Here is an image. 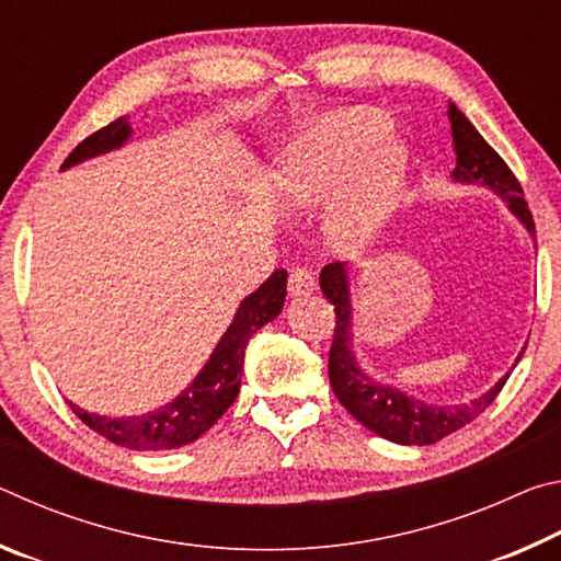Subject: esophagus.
Wrapping results in <instances>:
<instances>
[{
	"instance_id": "1",
	"label": "esophagus",
	"mask_w": 561,
	"mask_h": 561,
	"mask_svg": "<svg viewBox=\"0 0 561 561\" xmlns=\"http://www.w3.org/2000/svg\"><path fill=\"white\" fill-rule=\"evenodd\" d=\"M314 291V277L307 270H291L289 272V294L291 297H307Z\"/></svg>"
}]
</instances>
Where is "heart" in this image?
Here are the masks:
<instances>
[{
	"label": "heart",
	"instance_id": "heart-1",
	"mask_svg": "<svg viewBox=\"0 0 561 561\" xmlns=\"http://www.w3.org/2000/svg\"><path fill=\"white\" fill-rule=\"evenodd\" d=\"M284 193L297 213L329 201L324 240L331 252H364L376 242L401 193L405 153L388 121L371 111H334L291 140Z\"/></svg>",
	"mask_w": 561,
	"mask_h": 561
}]
</instances>
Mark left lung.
Listing matches in <instances>:
<instances>
[{"mask_svg": "<svg viewBox=\"0 0 561 561\" xmlns=\"http://www.w3.org/2000/svg\"><path fill=\"white\" fill-rule=\"evenodd\" d=\"M448 118L453 126L450 130L455 146V183L488 185L492 193H497L507 203L510 213L527 227V232L535 234V220H531L525 193H522L517 178L512 175L505 160L488 146V140L462 116V111H458L455 103H448ZM319 284L324 297L334 304L336 311L334 341H331L329 351L331 388H334L341 405L360 425H366L368 431H374L386 440L401 445H433L443 440L445 435L460 431L462 425L472 423L474 417L485 411L512 374L510 371L502 376L488 393L460 405H428L413 396L398 391L393 386L378 383L371 376L364 374V368L356 364L354 356V329H351L354 327V311H351L346 264H327L319 274ZM522 354H525V348L519 351L517 360Z\"/></svg>", "mask_w": 561, "mask_h": 561, "instance_id": "1", "label": "left lung"}]
</instances>
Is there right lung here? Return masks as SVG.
<instances>
[{
  "label": "right lung",
  "instance_id": "add662e5",
  "mask_svg": "<svg viewBox=\"0 0 561 561\" xmlns=\"http://www.w3.org/2000/svg\"><path fill=\"white\" fill-rule=\"evenodd\" d=\"M130 123L126 116L108 123L106 128L91 133L87 140L76 146L61 168H71L81 160L96 158L108 150L121 148L130 138ZM287 297V272L274 270L272 277L262 284L257 291L244 297L240 309L227 327L222 339L217 341L215 351L207 358L203 371L195 376L183 393L173 401L146 415L111 417L89 413L79 405H71V411L96 431L103 438L121 445L128 450H173L193 443L207 433L220 421L222 413L234 403L242 383L244 348L247 341L267 321L279 317Z\"/></svg>",
  "mask_w": 561,
  "mask_h": 561
}]
</instances>
